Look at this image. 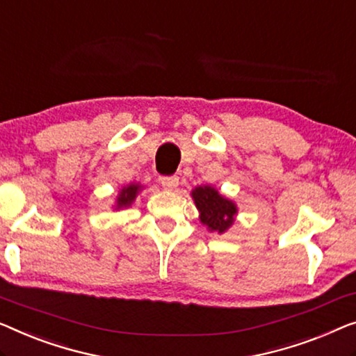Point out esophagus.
Masks as SVG:
<instances>
[{"instance_id":"34e87169","label":"esophagus","mask_w":356,"mask_h":356,"mask_svg":"<svg viewBox=\"0 0 356 356\" xmlns=\"http://www.w3.org/2000/svg\"><path fill=\"white\" fill-rule=\"evenodd\" d=\"M161 183H162L163 188L173 189V188L178 186V177H175V175H170V177H162Z\"/></svg>"}]
</instances>
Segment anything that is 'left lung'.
<instances>
[{"instance_id":"obj_1","label":"left lung","mask_w":356,"mask_h":356,"mask_svg":"<svg viewBox=\"0 0 356 356\" xmlns=\"http://www.w3.org/2000/svg\"><path fill=\"white\" fill-rule=\"evenodd\" d=\"M193 197L200 210V221L207 225L210 231L223 233L233 225L236 205L231 200L221 197L218 191L210 186H199L193 191Z\"/></svg>"}]
</instances>
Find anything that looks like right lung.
<instances>
[{
    "label": "right lung",
    "instance_id": "add662e5",
    "mask_svg": "<svg viewBox=\"0 0 356 356\" xmlns=\"http://www.w3.org/2000/svg\"><path fill=\"white\" fill-rule=\"evenodd\" d=\"M138 191H140V186H138V184H130V186L123 188L120 191V195H118V199H117V207L118 209L128 207V205L135 200Z\"/></svg>",
    "mask_w": 356,
    "mask_h": 356
}]
</instances>
